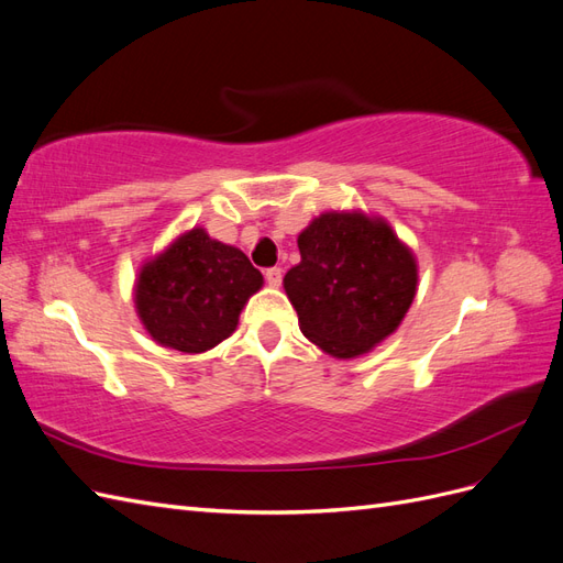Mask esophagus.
I'll return each instance as SVG.
<instances>
[{
    "label": "esophagus",
    "mask_w": 563,
    "mask_h": 563,
    "mask_svg": "<svg viewBox=\"0 0 563 563\" xmlns=\"http://www.w3.org/2000/svg\"><path fill=\"white\" fill-rule=\"evenodd\" d=\"M265 282H267L272 288H277V286L282 284V267H267V269H265Z\"/></svg>",
    "instance_id": "obj_1"
}]
</instances>
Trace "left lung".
Wrapping results in <instances>:
<instances>
[{
  "instance_id": "8db88e82",
  "label": "left lung",
  "mask_w": 563,
  "mask_h": 563,
  "mask_svg": "<svg viewBox=\"0 0 563 563\" xmlns=\"http://www.w3.org/2000/svg\"><path fill=\"white\" fill-rule=\"evenodd\" d=\"M298 249L284 288L314 345L350 360L395 333L413 302L418 269L385 220L323 213L300 232Z\"/></svg>"
}]
</instances>
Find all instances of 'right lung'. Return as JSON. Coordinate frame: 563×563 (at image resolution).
I'll list each match as a JSON object with an SVG mask.
<instances>
[{"label":"right lung","mask_w":563,"mask_h":563,"mask_svg":"<svg viewBox=\"0 0 563 563\" xmlns=\"http://www.w3.org/2000/svg\"><path fill=\"white\" fill-rule=\"evenodd\" d=\"M261 286L240 249L195 228L141 269L135 310L159 345L197 354L223 343Z\"/></svg>","instance_id":"right-lung-1"}]
</instances>
